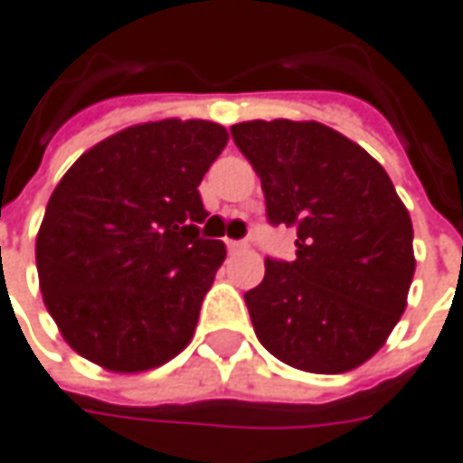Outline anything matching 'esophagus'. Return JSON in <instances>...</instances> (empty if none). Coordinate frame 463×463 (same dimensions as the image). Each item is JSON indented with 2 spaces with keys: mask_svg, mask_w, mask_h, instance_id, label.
<instances>
[{
  "mask_svg": "<svg viewBox=\"0 0 463 463\" xmlns=\"http://www.w3.org/2000/svg\"><path fill=\"white\" fill-rule=\"evenodd\" d=\"M226 247H229L232 254H239V251L250 250V244H247V241H226Z\"/></svg>",
  "mask_w": 463,
  "mask_h": 463,
  "instance_id": "1",
  "label": "esophagus"
}]
</instances>
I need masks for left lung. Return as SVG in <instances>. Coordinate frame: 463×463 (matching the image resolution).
I'll list each match as a JSON object with an SVG mask.
<instances>
[{"label":"left lung","mask_w":463,"mask_h":463,"mask_svg":"<svg viewBox=\"0 0 463 463\" xmlns=\"http://www.w3.org/2000/svg\"><path fill=\"white\" fill-rule=\"evenodd\" d=\"M232 136L262 178L269 222L298 232V260H264L262 285L244 295L254 333L298 371H355L408 305L406 203L371 153L317 120H247Z\"/></svg>","instance_id":"1"}]
</instances>
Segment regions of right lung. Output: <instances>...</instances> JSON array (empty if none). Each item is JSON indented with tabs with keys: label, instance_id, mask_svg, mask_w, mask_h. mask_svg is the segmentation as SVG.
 I'll return each mask as SVG.
<instances>
[{
	"label": "right lung",
	"instance_id": "add662e5",
	"mask_svg": "<svg viewBox=\"0 0 463 463\" xmlns=\"http://www.w3.org/2000/svg\"><path fill=\"white\" fill-rule=\"evenodd\" d=\"M229 133L165 118L108 136L67 168L47 201L34 260L47 312L78 355L143 373L189 345L226 260L201 239L199 184Z\"/></svg>",
	"mask_w": 463,
	"mask_h": 463
}]
</instances>
